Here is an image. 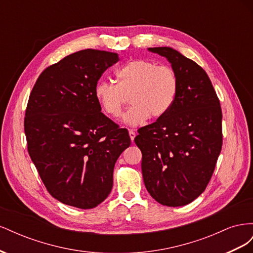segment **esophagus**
Segmentation results:
<instances>
[{
  "instance_id": "34e87169",
  "label": "esophagus",
  "mask_w": 253,
  "mask_h": 253,
  "mask_svg": "<svg viewBox=\"0 0 253 253\" xmlns=\"http://www.w3.org/2000/svg\"><path fill=\"white\" fill-rule=\"evenodd\" d=\"M128 135H129V138H131V140H132V142L134 141V138H135V136H136V133L133 131V129H129L128 131Z\"/></svg>"
}]
</instances>
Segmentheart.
Returning <instances> with one entry per match:
<instances>
[{"mask_svg": "<svg viewBox=\"0 0 253 253\" xmlns=\"http://www.w3.org/2000/svg\"><path fill=\"white\" fill-rule=\"evenodd\" d=\"M117 83L99 81L94 95L105 115L116 118L129 96L132 105L122 116L129 126L143 125L150 117L168 114L178 94V77L172 67L147 59H135L116 71Z\"/></svg>", "mask_w": 253, "mask_h": 253, "instance_id": "1", "label": "heart"}]
</instances>
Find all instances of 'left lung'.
I'll return each mask as SVG.
<instances>
[{
    "mask_svg": "<svg viewBox=\"0 0 253 253\" xmlns=\"http://www.w3.org/2000/svg\"><path fill=\"white\" fill-rule=\"evenodd\" d=\"M169 61L178 77L171 110L138 129L144 186L156 202L185 206L208 185L223 143L221 109L208 75L194 61L171 47H150Z\"/></svg>",
    "mask_w": 253,
    "mask_h": 253,
    "instance_id": "1",
    "label": "left lung"
}]
</instances>
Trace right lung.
I'll return each mask as SVG.
<instances>
[{"instance_id":"obj_1","label":"right lung","mask_w":253,"mask_h":253,"mask_svg":"<svg viewBox=\"0 0 253 253\" xmlns=\"http://www.w3.org/2000/svg\"><path fill=\"white\" fill-rule=\"evenodd\" d=\"M118 60L104 50L74 52L44 70L29 96V156L50 195L76 208H95L109 196L115 163L131 144L94 95L101 75Z\"/></svg>"}]
</instances>
